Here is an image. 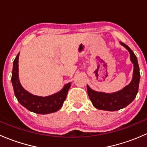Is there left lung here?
Masks as SVG:
<instances>
[{
	"instance_id": "1",
	"label": "left lung",
	"mask_w": 147,
	"mask_h": 147,
	"mask_svg": "<svg viewBox=\"0 0 147 147\" xmlns=\"http://www.w3.org/2000/svg\"><path fill=\"white\" fill-rule=\"evenodd\" d=\"M120 44L128 50L130 53V59L134 64L133 78L129 84L117 92H98L87 86V93L93 106L98 109L105 111H117L126 107L135 99L139 90L140 73L137 58L132 50L126 44L120 42Z\"/></svg>"
}]
</instances>
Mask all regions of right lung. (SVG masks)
Listing matches in <instances>:
<instances>
[{
    "label": "right lung",
    "mask_w": 147,
    "mask_h": 147,
    "mask_svg": "<svg viewBox=\"0 0 147 147\" xmlns=\"http://www.w3.org/2000/svg\"><path fill=\"white\" fill-rule=\"evenodd\" d=\"M17 55L13 61L11 81L15 95L18 101L29 111L36 114L46 115L58 111L63 106L71 83L65 84L59 92L47 97H38L33 95L24 90L20 84L18 78V58Z\"/></svg>",
    "instance_id": "right-lung-1"
}]
</instances>
